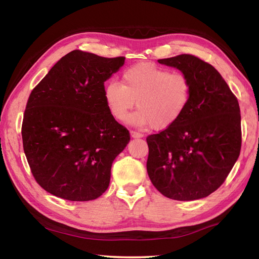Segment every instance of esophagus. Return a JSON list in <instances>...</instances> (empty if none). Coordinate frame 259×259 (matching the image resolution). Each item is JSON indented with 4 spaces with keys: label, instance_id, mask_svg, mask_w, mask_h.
I'll return each instance as SVG.
<instances>
[{
    "label": "esophagus",
    "instance_id": "obj_1",
    "mask_svg": "<svg viewBox=\"0 0 259 259\" xmlns=\"http://www.w3.org/2000/svg\"><path fill=\"white\" fill-rule=\"evenodd\" d=\"M130 135H131V137H133V138H142V137H144V135L142 134H140V133H137V131H131L130 133Z\"/></svg>",
    "mask_w": 259,
    "mask_h": 259
}]
</instances>
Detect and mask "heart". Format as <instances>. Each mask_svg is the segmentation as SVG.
<instances>
[{
  "instance_id": "1",
  "label": "heart",
  "mask_w": 259,
  "mask_h": 259,
  "mask_svg": "<svg viewBox=\"0 0 259 259\" xmlns=\"http://www.w3.org/2000/svg\"><path fill=\"white\" fill-rule=\"evenodd\" d=\"M103 97L115 120H124L136 103L138 111L130 115L129 123L164 130L177 122L188 108L191 82L179 71L170 72L156 64L139 63L124 71L121 84L109 82Z\"/></svg>"
}]
</instances>
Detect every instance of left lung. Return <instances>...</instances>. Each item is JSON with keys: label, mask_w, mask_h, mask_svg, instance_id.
Instances as JSON below:
<instances>
[{"label": "left lung", "mask_w": 259, "mask_h": 259, "mask_svg": "<svg viewBox=\"0 0 259 259\" xmlns=\"http://www.w3.org/2000/svg\"><path fill=\"white\" fill-rule=\"evenodd\" d=\"M191 82V99L181 118L147 138V171L170 199L190 201L217 190L237 161L241 147L237 98L212 65L191 54L158 60Z\"/></svg>", "instance_id": "obj_1"}]
</instances>
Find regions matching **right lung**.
Returning a JSON list of instances; mask_svg holds the SVG:
<instances>
[{
	"label": "right lung",
	"instance_id": "1",
	"mask_svg": "<svg viewBox=\"0 0 259 259\" xmlns=\"http://www.w3.org/2000/svg\"><path fill=\"white\" fill-rule=\"evenodd\" d=\"M124 60L71 51L31 92L23 149L36 183L51 195L88 201L108 189L112 162L130 135L109 112L104 82Z\"/></svg>",
	"mask_w": 259,
	"mask_h": 259
}]
</instances>
